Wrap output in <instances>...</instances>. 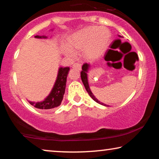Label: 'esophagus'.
Wrapping results in <instances>:
<instances>
[{
  "label": "esophagus",
  "mask_w": 159,
  "mask_h": 159,
  "mask_svg": "<svg viewBox=\"0 0 159 159\" xmlns=\"http://www.w3.org/2000/svg\"><path fill=\"white\" fill-rule=\"evenodd\" d=\"M72 67H73L74 69L78 68V69H81V65H80V64H79V63H74L73 65H72Z\"/></svg>",
  "instance_id": "obj_1"
}]
</instances>
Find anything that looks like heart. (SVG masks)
<instances>
[{
  "label": "heart",
  "instance_id": "b5f03b06",
  "mask_svg": "<svg viewBox=\"0 0 159 159\" xmlns=\"http://www.w3.org/2000/svg\"><path fill=\"white\" fill-rule=\"evenodd\" d=\"M111 39V33L104 27L89 26L77 31L69 38V47L64 48V54L74 58L77 51L83 50V57L93 60L102 55Z\"/></svg>",
  "mask_w": 159,
  "mask_h": 159
}]
</instances>
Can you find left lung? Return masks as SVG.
Masks as SVG:
<instances>
[{"mask_svg":"<svg viewBox=\"0 0 159 159\" xmlns=\"http://www.w3.org/2000/svg\"><path fill=\"white\" fill-rule=\"evenodd\" d=\"M118 36L121 37L120 36ZM90 64H88L87 63H85L82 66V71L80 72V77H81V80L83 85H84L86 90H87V92L88 93V94H89V95L93 98V100H95L96 102H98V103L102 104V105L109 107V105H106V104H104V103H101L100 102L98 101V99H97V98H95V97L94 96L93 93L91 92L90 88L89 87V84H88V69L90 68Z\"/></svg>","mask_w":159,"mask_h":159,"instance_id":"obj_1","label":"left lung"}]
</instances>
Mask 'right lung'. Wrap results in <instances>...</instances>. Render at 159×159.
<instances>
[{
  "label": "right lung",
  "mask_w": 159,
  "mask_h": 159,
  "mask_svg": "<svg viewBox=\"0 0 159 159\" xmlns=\"http://www.w3.org/2000/svg\"><path fill=\"white\" fill-rule=\"evenodd\" d=\"M35 38L46 39L47 37L45 36H36ZM69 71V67H60L59 69L55 85L47 98L43 101L37 102L29 101V103L37 109L43 110H48L60 106L63 99L64 93H65L66 78Z\"/></svg>",
  "instance_id": "1"
}]
</instances>
